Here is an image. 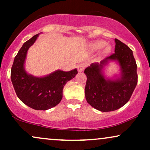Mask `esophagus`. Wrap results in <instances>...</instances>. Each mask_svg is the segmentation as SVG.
Masks as SVG:
<instances>
[{"mask_svg": "<svg viewBox=\"0 0 150 150\" xmlns=\"http://www.w3.org/2000/svg\"><path fill=\"white\" fill-rule=\"evenodd\" d=\"M85 66L86 65L84 64V63H81V64L77 65V70H78V72H80V73H82V72L84 71V70H85Z\"/></svg>", "mask_w": 150, "mask_h": 150, "instance_id": "1", "label": "esophagus"}]
</instances>
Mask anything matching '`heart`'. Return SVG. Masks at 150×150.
<instances>
[{"mask_svg":"<svg viewBox=\"0 0 150 150\" xmlns=\"http://www.w3.org/2000/svg\"><path fill=\"white\" fill-rule=\"evenodd\" d=\"M106 43L105 41L103 40H97L94 41L91 43L90 47L92 48L93 50H99L101 49L104 48V50H103V53L104 54H108L111 51V46L109 45H106Z\"/></svg>","mask_w":150,"mask_h":150,"instance_id":"1","label":"heart"}]
</instances>
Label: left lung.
I'll use <instances>...</instances> for the list:
<instances>
[{
    "label": "left lung",
    "mask_w": 150,
    "mask_h": 150,
    "mask_svg": "<svg viewBox=\"0 0 150 150\" xmlns=\"http://www.w3.org/2000/svg\"><path fill=\"white\" fill-rule=\"evenodd\" d=\"M115 53L100 63H92L85 70L87 80L85 98L92 107L102 112L118 109L126 104L137 83V64L132 50L115 39ZM109 61H116L120 66V77L108 79L103 74V68Z\"/></svg>",
    "instance_id": "8db88e82"
}]
</instances>
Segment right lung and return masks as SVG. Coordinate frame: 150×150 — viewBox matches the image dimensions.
Instances as JSON below:
<instances>
[{
	"label": "right lung",
	"mask_w": 150,
	"mask_h": 150,
	"mask_svg": "<svg viewBox=\"0 0 150 150\" xmlns=\"http://www.w3.org/2000/svg\"><path fill=\"white\" fill-rule=\"evenodd\" d=\"M39 34L24 43L15 56L11 68L12 83L19 99L35 110H47L60 103L63 89L67 82L77 75V69L68 72L58 70L44 77L30 75L25 69L29 48L37 40Z\"/></svg>",
	"instance_id": "add662e5"
}]
</instances>
